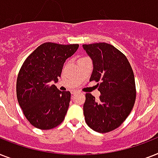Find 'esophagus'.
Instances as JSON below:
<instances>
[{
	"label": "esophagus",
	"instance_id": "1",
	"mask_svg": "<svg viewBox=\"0 0 158 158\" xmlns=\"http://www.w3.org/2000/svg\"><path fill=\"white\" fill-rule=\"evenodd\" d=\"M79 91H77V90H73L71 91V93H72L73 95H75V94H77V93H79Z\"/></svg>",
	"mask_w": 158,
	"mask_h": 158
}]
</instances>
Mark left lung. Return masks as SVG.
I'll return each mask as SVG.
<instances>
[{
	"label": "left lung",
	"mask_w": 158,
	"mask_h": 158,
	"mask_svg": "<svg viewBox=\"0 0 158 158\" xmlns=\"http://www.w3.org/2000/svg\"><path fill=\"white\" fill-rule=\"evenodd\" d=\"M92 58L90 81L97 82L99 101L86 93L83 114L95 131L110 132L126 120L134 106L136 91L132 68L125 55L107 43L83 44Z\"/></svg>",
	"instance_id": "left-lung-1"
}]
</instances>
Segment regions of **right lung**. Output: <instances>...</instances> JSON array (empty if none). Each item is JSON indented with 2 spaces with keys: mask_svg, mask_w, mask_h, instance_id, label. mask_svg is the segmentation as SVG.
Returning a JSON list of instances; mask_svg holds the SVG:
<instances>
[{
  "mask_svg": "<svg viewBox=\"0 0 158 158\" xmlns=\"http://www.w3.org/2000/svg\"><path fill=\"white\" fill-rule=\"evenodd\" d=\"M79 44H42L26 59L17 79V98L23 114L35 127L49 130L61 124L70 101L69 91L58 90L57 83L64 62Z\"/></svg>",
  "mask_w": 158,
  "mask_h": 158,
  "instance_id": "add662e5",
  "label": "right lung"
}]
</instances>
